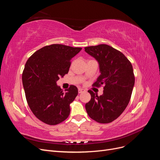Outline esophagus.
Returning <instances> with one entry per match:
<instances>
[{"mask_svg": "<svg viewBox=\"0 0 160 160\" xmlns=\"http://www.w3.org/2000/svg\"><path fill=\"white\" fill-rule=\"evenodd\" d=\"M85 90L84 89H81V88H79V89H78V92H79V93H83V92H85Z\"/></svg>", "mask_w": 160, "mask_h": 160, "instance_id": "esophagus-1", "label": "esophagus"}]
</instances>
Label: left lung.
<instances>
[{
  "label": "left lung",
  "instance_id": "obj_1",
  "mask_svg": "<svg viewBox=\"0 0 160 160\" xmlns=\"http://www.w3.org/2000/svg\"><path fill=\"white\" fill-rule=\"evenodd\" d=\"M85 51L99 63L101 74L93 85H104L100 96L88 91L91 99L85 104L87 113L99 123L112 122L129 102L135 83L132 65L122 52L108 45L87 47Z\"/></svg>",
  "mask_w": 160,
  "mask_h": 160
}]
</instances>
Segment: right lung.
Wrapping results in <instances>:
<instances>
[{"mask_svg":"<svg viewBox=\"0 0 160 160\" xmlns=\"http://www.w3.org/2000/svg\"><path fill=\"white\" fill-rule=\"evenodd\" d=\"M81 49L53 44L41 48L27 60L22 75L23 88L28 106L41 122L54 125L69 115L78 89L71 85L64 93L57 81L68 73L71 59Z\"/></svg>","mask_w":160,"mask_h":160,"instance_id":"obj_1","label":"right lung"}]
</instances>
